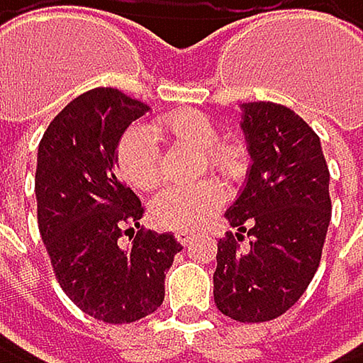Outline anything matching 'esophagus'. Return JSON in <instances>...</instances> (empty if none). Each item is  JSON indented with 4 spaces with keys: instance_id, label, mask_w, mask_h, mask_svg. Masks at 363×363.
I'll list each match as a JSON object with an SVG mask.
<instances>
[{
    "instance_id": "1",
    "label": "esophagus",
    "mask_w": 363,
    "mask_h": 363,
    "mask_svg": "<svg viewBox=\"0 0 363 363\" xmlns=\"http://www.w3.org/2000/svg\"><path fill=\"white\" fill-rule=\"evenodd\" d=\"M194 235H196V233H194V231H190V229H177V231H175V238H177V240H179V245H184V247H186V245H190V242L194 240Z\"/></svg>"
}]
</instances>
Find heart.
<instances>
[{
    "label": "heart",
    "mask_w": 363,
    "mask_h": 363,
    "mask_svg": "<svg viewBox=\"0 0 363 363\" xmlns=\"http://www.w3.org/2000/svg\"><path fill=\"white\" fill-rule=\"evenodd\" d=\"M151 130L177 145L203 151L206 164L225 177L242 167V153L233 145H218L220 132L210 116L196 110H179L153 121ZM116 167L123 179L138 190H153L162 177V160L153 134L147 128H130L116 145ZM225 192L214 179L194 186L164 188L151 203V216L160 227L196 229L223 206Z\"/></svg>",
    "instance_id": "obj_1"
}]
</instances>
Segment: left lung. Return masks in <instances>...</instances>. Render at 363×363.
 <instances>
[{
	"label": "left lung",
	"instance_id": "left-lung-1",
	"mask_svg": "<svg viewBox=\"0 0 363 363\" xmlns=\"http://www.w3.org/2000/svg\"><path fill=\"white\" fill-rule=\"evenodd\" d=\"M240 110L251 167L225 212L235 233L218 240L214 303L233 320L266 323L288 312L318 270L329 169L320 138L290 108L253 101Z\"/></svg>",
	"mask_w": 363,
	"mask_h": 363
}]
</instances>
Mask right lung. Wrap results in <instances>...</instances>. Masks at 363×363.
<instances>
[{
	"label": "right lung",
	"mask_w": 363,
	"mask_h": 363,
	"mask_svg": "<svg viewBox=\"0 0 363 363\" xmlns=\"http://www.w3.org/2000/svg\"><path fill=\"white\" fill-rule=\"evenodd\" d=\"M149 106L116 88L73 99L38 145V229L65 294L104 323H136L164 301V277L182 245L173 233L138 231L143 206L116 169V145ZM123 233L135 238L123 250Z\"/></svg>",
	"instance_id": "right-lung-1"
}]
</instances>
